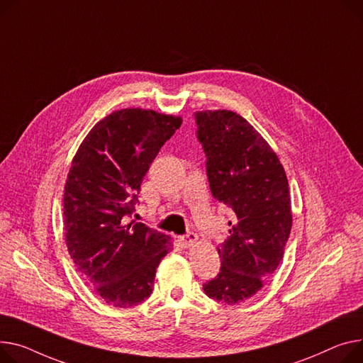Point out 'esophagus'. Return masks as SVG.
<instances>
[{"instance_id": "esophagus-1", "label": "esophagus", "mask_w": 363, "mask_h": 363, "mask_svg": "<svg viewBox=\"0 0 363 363\" xmlns=\"http://www.w3.org/2000/svg\"><path fill=\"white\" fill-rule=\"evenodd\" d=\"M179 240H181V242H182L185 247H191V245H194V244L197 242V240H199V236H197L196 233L189 232V233H186V235L181 236V238H179Z\"/></svg>"}]
</instances>
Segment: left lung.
Here are the masks:
<instances>
[{"label": "left lung", "mask_w": 363, "mask_h": 363, "mask_svg": "<svg viewBox=\"0 0 363 363\" xmlns=\"http://www.w3.org/2000/svg\"><path fill=\"white\" fill-rule=\"evenodd\" d=\"M194 115L211 194L233 211L220 272L203 289L235 305L254 296L283 258L292 229L289 184L277 155L245 118L232 111Z\"/></svg>", "instance_id": "1"}]
</instances>
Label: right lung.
I'll return each mask as SVG.
<instances>
[{"mask_svg": "<svg viewBox=\"0 0 363 363\" xmlns=\"http://www.w3.org/2000/svg\"><path fill=\"white\" fill-rule=\"evenodd\" d=\"M179 116L140 108L105 116L72 159L64 191L68 254L106 303L130 308L153 291L171 238L144 223L127 225L138 191L163 144L181 127Z\"/></svg>", "mask_w": 363, "mask_h": 363, "instance_id": "1", "label": "right lung"}]
</instances>
